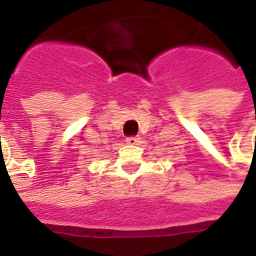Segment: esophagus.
I'll return each mask as SVG.
<instances>
[{
    "instance_id": "obj_1",
    "label": "esophagus",
    "mask_w": 256,
    "mask_h": 256,
    "mask_svg": "<svg viewBox=\"0 0 256 256\" xmlns=\"http://www.w3.org/2000/svg\"><path fill=\"white\" fill-rule=\"evenodd\" d=\"M140 142V140L138 136H128V138H126V144H128V145H138Z\"/></svg>"
}]
</instances>
